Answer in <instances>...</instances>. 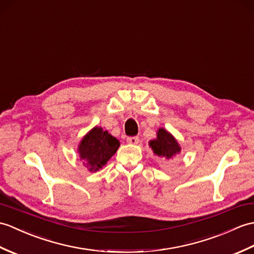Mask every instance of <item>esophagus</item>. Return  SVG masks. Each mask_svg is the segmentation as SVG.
Returning a JSON list of instances; mask_svg holds the SVG:
<instances>
[{
  "label": "esophagus",
  "mask_w": 254,
  "mask_h": 254,
  "mask_svg": "<svg viewBox=\"0 0 254 254\" xmlns=\"http://www.w3.org/2000/svg\"><path fill=\"white\" fill-rule=\"evenodd\" d=\"M127 141L128 144L136 145V144H138L139 138L137 136H128V137H127Z\"/></svg>",
  "instance_id": "esophagus-1"
}]
</instances>
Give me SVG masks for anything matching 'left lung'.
<instances>
[{
  "instance_id": "8db88e82",
  "label": "left lung",
  "mask_w": 254,
  "mask_h": 254,
  "mask_svg": "<svg viewBox=\"0 0 254 254\" xmlns=\"http://www.w3.org/2000/svg\"><path fill=\"white\" fill-rule=\"evenodd\" d=\"M149 145L156 155L166 159L173 158L181 150L178 141L164 128L159 129L157 139L151 140Z\"/></svg>"
}]
</instances>
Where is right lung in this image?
I'll return each mask as SVG.
<instances>
[{"mask_svg": "<svg viewBox=\"0 0 254 254\" xmlns=\"http://www.w3.org/2000/svg\"><path fill=\"white\" fill-rule=\"evenodd\" d=\"M119 146V140L116 137L96 127L81 141L79 146L81 160L90 171H97L116 154Z\"/></svg>", "mask_w": 254, "mask_h": 254, "instance_id": "obj_1", "label": "right lung"}]
</instances>
